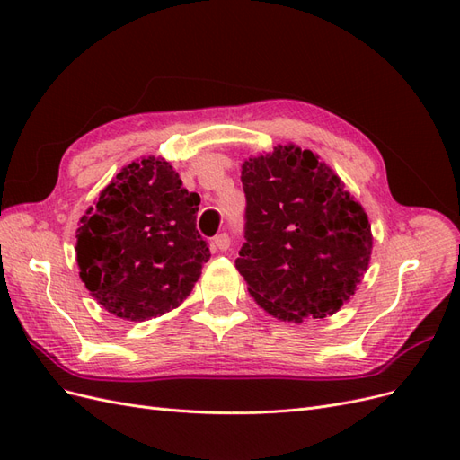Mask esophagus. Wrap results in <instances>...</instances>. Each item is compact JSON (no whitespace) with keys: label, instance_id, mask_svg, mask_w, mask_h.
I'll list each match as a JSON object with an SVG mask.
<instances>
[{"label":"esophagus","instance_id":"obj_1","mask_svg":"<svg viewBox=\"0 0 460 460\" xmlns=\"http://www.w3.org/2000/svg\"><path fill=\"white\" fill-rule=\"evenodd\" d=\"M211 247L215 249V252H226V249L230 247V235L226 232L217 234L211 242Z\"/></svg>","mask_w":460,"mask_h":460}]
</instances>
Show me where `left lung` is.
<instances>
[{
  "mask_svg": "<svg viewBox=\"0 0 460 460\" xmlns=\"http://www.w3.org/2000/svg\"><path fill=\"white\" fill-rule=\"evenodd\" d=\"M245 243L235 269L259 307L288 323L338 313L372 253L370 222L341 178L296 144L242 164Z\"/></svg>",
  "mask_w": 460,
  "mask_h": 460,
  "instance_id": "left-lung-1",
  "label": "left lung"
}]
</instances>
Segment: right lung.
I'll use <instances>...</instances> for the list:
<instances>
[{
    "instance_id": "1",
    "label": "right lung",
    "mask_w": 460,
    "mask_h": 460,
    "mask_svg": "<svg viewBox=\"0 0 460 460\" xmlns=\"http://www.w3.org/2000/svg\"><path fill=\"white\" fill-rule=\"evenodd\" d=\"M199 201L169 161L144 157L124 166L76 230L90 296L132 323L180 307L211 257L196 228Z\"/></svg>"
}]
</instances>
